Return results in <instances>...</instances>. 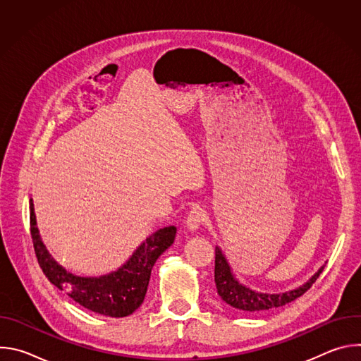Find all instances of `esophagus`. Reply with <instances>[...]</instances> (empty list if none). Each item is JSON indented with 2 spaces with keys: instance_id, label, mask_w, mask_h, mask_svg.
<instances>
[{
  "instance_id": "obj_1",
  "label": "esophagus",
  "mask_w": 361,
  "mask_h": 361,
  "mask_svg": "<svg viewBox=\"0 0 361 361\" xmlns=\"http://www.w3.org/2000/svg\"><path fill=\"white\" fill-rule=\"evenodd\" d=\"M204 217H205L204 210L200 209L198 205H195V207H192V209L190 210L188 216H187V221H185L187 228H188L190 231H195V230L202 224Z\"/></svg>"
}]
</instances>
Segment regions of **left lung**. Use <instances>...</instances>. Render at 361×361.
I'll use <instances>...</instances> for the list:
<instances>
[{"label": "left lung", "instance_id": "1", "mask_svg": "<svg viewBox=\"0 0 361 361\" xmlns=\"http://www.w3.org/2000/svg\"><path fill=\"white\" fill-rule=\"evenodd\" d=\"M324 266L319 269V271L304 283L302 286L284 291V293H260L254 291L250 287L238 283V280L234 277L231 267L228 266V262L226 255L223 254L220 247H216V267H214V281L217 287V293L221 297L224 302L228 305L237 308V310L247 312V313H255V312H264L271 310V308H277L281 305H286L300 295H302L308 288L313 286V283L319 279L322 274Z\"/></svg>", "mask_w": 361, "mask_h": 361}]
</instances>
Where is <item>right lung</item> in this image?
<instances>
[{"instance_id": "1", "label": "right lung", "mask_w": 361, "mask_h": 361, "mask_svg": "<svg viewBox=\"0 0 361 361\" xmlns=\"http://www.w3.org/2000/svg\"><path fill=\"white\" fill-rule=\"evenodd\" d=\"M30 226L35 255L42 273L60 290L88 310L109 316L127 317L142 304L152 266L159 257L174 243L177 228L174 226L157 230L133 252L126 264L117 271L99 277H80L60 266L45 248L30 200Z\"/></svg>"}]
</instances>
